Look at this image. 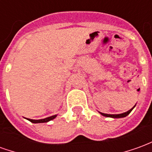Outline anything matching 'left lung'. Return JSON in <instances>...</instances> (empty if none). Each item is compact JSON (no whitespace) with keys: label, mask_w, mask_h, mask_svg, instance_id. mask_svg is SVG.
<instances>
[{"label":"left lung","mask_w":152,"mask_h":152,"mask_svg":"<svg viewBox=\"0 0 152 152\" xmlns=\"http://www.w3.org/2000/svg\"><path fill=\"white\" fill-rule=\"evenodd\" d=\"M135 107V106H134ZM131 108L129 111H128V112H124V113H122V114H117V115H110V114H105V113H102V112H100V114L102 115L103 116H107V117H112V118H122V117H125L126 115L129 114L131 112H132V110L134 109Z\"/></svg>","instance_id":"obj_1"}]
</instances>
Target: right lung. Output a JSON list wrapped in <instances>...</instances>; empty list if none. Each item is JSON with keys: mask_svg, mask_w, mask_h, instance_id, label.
<instances>
[{"mask_svg": "<svg viewBox=\"0 0 152 152\" xmlns=\"http://www.w3.org/2000/svg\"><path fill=\"white\" fill-rule=\"evenodd\" d=\"M57 115H52V116H50V117L45 118V119H41V120H31V119H28V121H31V123H45V122H48V121H52L53 119L56 117Z\"/></svg>", "mask_w": 152, "mask_h": 152, "instance_id": "right-lung-1", "label": "right lung"}]
</instances>
